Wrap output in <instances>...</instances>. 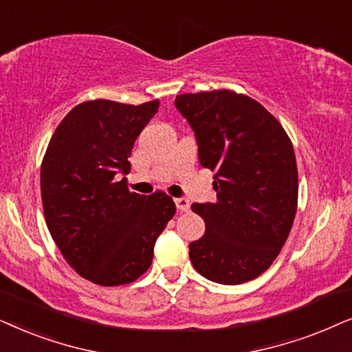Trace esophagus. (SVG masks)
Wrapping results in <instances>:
<instances>
[{
    "mask_svg": "<svg viewBox=\"0 0 352 352\" xmlns=\"http://www.w3.org/2000/svg\"><path fill=\"white\" fill-rule=\"evenodd\" d=\"M175 206L180 212H188L190 210V203H188V199H185V198H177Z\"/></svg>",
    "mask_w": 352,
    "mask_h": 352,
    "instance_id": "1",
    "label": "esophagus"
}]
</instances>
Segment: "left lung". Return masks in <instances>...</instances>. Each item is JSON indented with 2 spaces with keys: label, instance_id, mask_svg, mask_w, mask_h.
Listing matches in <instances>:
<instances>
[{
  "label": "left lung",
  "instance_id": "8db88e82",
  "mask_svg": "<svg viewBox=\"0 0 352 352\" xmlns=\"http://www.w3.org/2000/svg\"><path fill=\"white\" fill-rule=\"evenodd\" d=\"M177 109L195 132L203 167L215 172L214 203L191 204L206 223L190 261L210 282L240 285L269 269L296 215L298 168L278 120L250 96L186 93Z\"/></svg>",
  "mask_w": 352,
  "mask_h": 352
}]
</instances>
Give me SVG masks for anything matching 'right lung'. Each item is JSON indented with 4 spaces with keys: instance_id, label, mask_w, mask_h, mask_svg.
Instances as JSON below:
<instances>
[{
    "instance_id": "1",
    "label": "right lung",
    "mask_w": 352,
    "mask_h": 352,
    "mask_svg": "<svg viewBox=\"0 0 352 352\" xmlns=\"http://www.w3.org/2000/svg\"><path fill=\"white\" fill-rule=\"evenodd\" d=\"M159 109L95 100L60 120L41 162L45 220L69 265L102 287L149 269L154 243L175 214L170 196L132 193L125 177L135 140Z\"/></svg>"
}]
</instances>
